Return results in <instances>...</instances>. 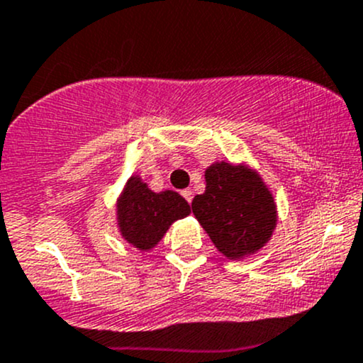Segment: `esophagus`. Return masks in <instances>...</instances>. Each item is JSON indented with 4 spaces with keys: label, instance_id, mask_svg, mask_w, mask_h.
<instances>
[{
    "label": "esophagus",
    "instance_id": "34e87169",
    "mask_svg": "<svg viewBox=\"0 0 363 363\" xmlns=\"http://www.w3.org/2000/svg\"><path fill=\"white\" fill-rule=\"evenodd\" d=\"M182 196H184V200L188 201V203H191V200H193V191L191 189H182Z\"/></svg>",
    "mask_w": 363,
    "mask_h": 363
}]
</instances>
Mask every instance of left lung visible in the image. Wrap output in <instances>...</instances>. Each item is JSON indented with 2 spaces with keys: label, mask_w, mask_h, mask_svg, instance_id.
Returning <instances> with one entry per match:
<instances>
[{
  "label": "left lung",
  "mask_w": 363,
  "mask_h": 363,
  "mask_svg": "<svg viewBox=\"0 0 363 363\" xmlns=\"http://www.w3.org/2000/svg\"><path fill=\"white\" fill-rule=\"evenodd\" d=\"M207 188L193 198V213L228 259L261 250L277 228V205L261 175L245 165L217 162L205 170Z\"/></svg>",
  "instance_id": "left-lung-1"
}]
</instances>
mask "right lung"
I'll return each mask as SVG.
<instances>
[{
  "label": "right lung",
  "mask_w": 363,
  "mask_h": 363,
  "mask_svg": "<svg viewBox=\"0 0 363 363\" xmlns=\"http://www.w3.org/2000/svg\"><path fill=\"white\" fill-rule=\"evenodd\" d=\"M189 203L179 193H155L132 175L116 203L118 228L121 236L135 249L146 252L158 245L167 230L177 219L189 216Z\"/></svg>",
  "instance_id": "obj_1"
}]
</instances>
